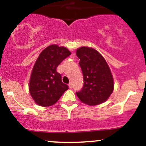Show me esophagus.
Wrapping results in <instances>:
<instances>
[{
  "instance_id": "1",
  "label": "esophagus",
  "mask_w": 146,
  "mask_h": 146,
  "mask_svg": "<svg viewBox=\"0 0 146 146\" xmlns=\"http://www.w3.org/2000/svg\"><path fill=\"white\" fill-rule=\"evenodd\" d=\"M68 86H69V88H73V84H72L71 82H70L68 85Z\"/></svg>"
}]
</instances>
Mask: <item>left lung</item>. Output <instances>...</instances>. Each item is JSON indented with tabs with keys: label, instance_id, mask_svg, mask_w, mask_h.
<instances>
[{
	"label": "left lung",
	"instance_id": "left-lung-1",
	"mask_svg": "<svg viewBox=\"0 0 146 146\" xmlns=\"http://www.w3.org/2000/svg\"><path fill=\"white\" fill-rule=\"evenodd\" d=\"M80 58L84 84L76 92L78 98L88 105H97L105 102L114 90V80L110 67L104 57L95 49L80 47L76 51Z\"/></svg>",
	"mask_w": 146,
	"mask_h": 146
}]
</instances>
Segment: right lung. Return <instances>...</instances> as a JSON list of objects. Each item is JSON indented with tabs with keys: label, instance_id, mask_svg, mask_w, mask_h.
<instances>
[{
	"label": "right lung",
	"instance_id": "right-lung-1",
	"mask_svg": "<svg viewBox=\"0 0 146 146\" xmlns=\"http://www.w3.org/2000/svg\"><path fill=\"white\" fill-rule=\"evenodd\" d=\"M70 55L67 48L55 44L48 46L39 54L32 69L29 86L31 96L38 105H53L68 89L56 69Z\"/></svg>",
	"mask_w": 146,
	"mask_h": 146
}]
</instances>
